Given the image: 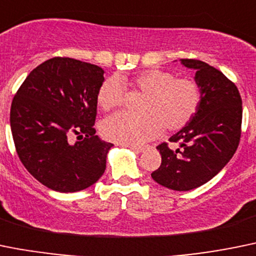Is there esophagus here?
Segmentation results:
<instances>
[{
	"label": "esophagus",
	"mask_w": 256,
	"mask_h": 256,
	"mask_svg": "<svg viewBox=\"0 0 256 256\" xmlns=\"http://www.w3.org/2000/svg\"><path fill=\"white\" fill-rule=\"evenodd\" d=\"M126 148H128V149L132 150V152H144V149H145L144 146H138V145H126Z\"/></svg>",
	"instance_id": "34e87169"
}]
</instances>
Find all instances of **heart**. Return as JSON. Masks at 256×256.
<instances>
[{
	"label": "heart",
	"instance_id": "1",
	"mask_svg": "<svg viewBox=\"0 0 256 256\" xmlns=\"http://www.w3.org/2000/svg\"><path fill=\"white\" fill-rule=\"evenodd\" d=\"M145 93L139 104L142 114L121 112L107 117L101 125L104 139L124 145H140L160 136L164 125L168 130L184 128L200 104V90L188 78H176L162 69H146L132 78L110 77L97 93V102L104 111L118 108L125 101L126 88Z\"/></svg>",
	"mask_w": 256,
	"mask_h": 256
}]
</instances>
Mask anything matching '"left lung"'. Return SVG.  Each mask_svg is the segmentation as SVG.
Wrapping results in <instances>:
<instances>
[{"label": "left lung", "instance_id": "left-lung-1", "mask_svg": "<svg viewBox=\"0 0 256 256\" xmlns=\"http://www.w3.org/2000/svg\"><path fill=\"white\" fill-rule=\"evenodd\" d=\"M194 69L200 90V104L192 120L169 142L182 149L172 150L166 142L156 149L160 166L152 178L173 190H190L211 180L230 162L240 142L242 101L235 83L204 62L180 59Z\"/></svg>", "mask_w": 256, "mask_h": 256}]
</instances>
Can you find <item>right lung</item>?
Returning a JSON list of instances; mask_svg holds the SVG:
<instances>
[{"mask_svg":"<svg viewBox=\"0 0 256 256\" xmlns=\"http://www.w3.org/2000/svg\"><path fill=\"white\" fill-rule=\"evenodd\" d=\"M104 73L94 64L56 56L32 69L14 97L10 125L16 152L50 190L78 192L104 173L112 144L94 135ZM72 136H78L74 144Z\"/></svg>","mask_w":256,"mask_h":256,"instance_id":"1","label":"right lung"}]
</instances>
